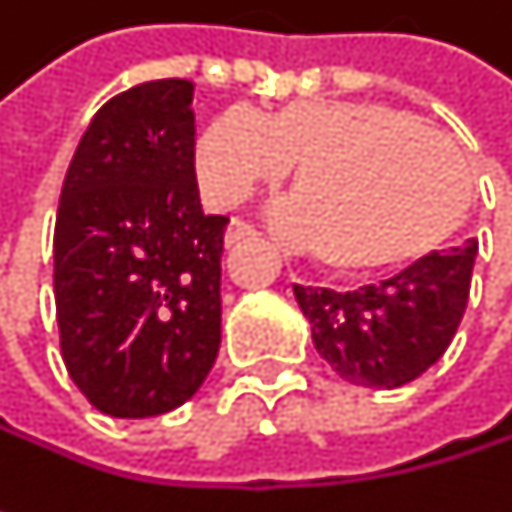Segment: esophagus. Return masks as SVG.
<instances>
[{
  "instance_id": "obj_1",
  "label": "esophagus",
  "mask_w": 512,
  "mask_h": 512,
  "mask_svg": "<svg viewBox=\"0 0 512 512\" xmlns=\"http://www.w3.org/2000/svg\"><path fill=\"white\" fill-rule=\"evenodd\" d=\"M257 237H260V231H257L252 222L234 219L231 228H228V234H225V243H228V246H240V243H249V240H257Z\"/></svg>"
}]
</instances>
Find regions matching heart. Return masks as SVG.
<instances>
[{
    "mask_svg": "<svg viewBox=\"0 0 512 512\" xmlns=\"http://www.w3.org/2000/svg\"><path fill=\"white\" fill-rule=\"evenodd\" d=\"M290 165L287 228L335 275H370L433 249L462 213L460 154L418 118L388 106L293 100L257 118L222 115L198 148V177L216 207L278 186Z\"/></svg>",
    "mask_w": 512,
    "mask_h": 512,
    "instance_id": "obj_1",
    "label": "heart"
}]
</instances>
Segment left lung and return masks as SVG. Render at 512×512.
Wrapping results in <instances>:
<instances>
[{"instance_id": "left-lung-1", "label": "left lung", "mask_w": 512, "mask_h": 512, "mask_svg": "<svg viewBox=\"0 0 512 512\" xmlns=\"http://www.w3.org/2000/svg\"><path fill=\"white\" fill-rule=\"evenodd\" d=\"M477 246L427 255L353 293L293 284L317 353L353 385L400 388L433 367L460 329Z\"/></svg>"}]
</instances>
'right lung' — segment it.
<instances>
[{
    "instance_id": "right-lung-1",
    "label": "right lung",
    "mask_w": 512,
    "mask_h": 512,
    "mask_svg": "<svg viewBox=\"0 0 512 512\" xmlns=\"http://www.w3.org/2000/svg\"><path fill=\"white\" fill-rule=\"evenodd\" d=\"M225 228L198 201L189 79L100 106L52 237L61 358L94 409L151 418L201 388L222 344Z\"/></svg>"
}]
</instances>
